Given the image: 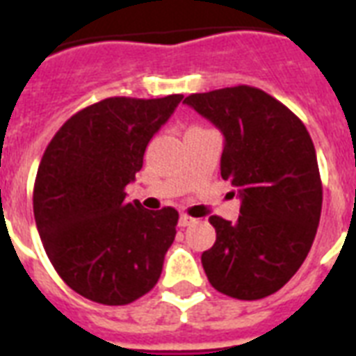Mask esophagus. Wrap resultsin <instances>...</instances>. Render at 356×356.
<instances>
[{"label":"esophagus","instance_id":"1","mask_svg":"<svg viewBox=\"0 0 356 356\" xmlns=\"http://www.w3.org/2000/svg\"><path fill=\"white\" fill-rule=\"evenodd\" d=\"M195 222H197L195 218L186 216V214H183V216L179 218V225H181V227H190V225H194Z\"/></svg>","mask_w":356,"mask_h":356}]
</instances>
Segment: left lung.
<instances>
[{
    "label": "left lung",
    "mask_w": 356,
    "mask_h": 356,
    "mask_svg": "<svg viewBox=\"0 0 356 356\" xmlns=\"http://www.w3.org/2000/svg\"><path fill=\"white\" fill-rule=\"evenodd\" d=\"M184 103L222 131V177L242 201L234 223L209 218L216 229L201 254L209 282L245 301L271 296L301 268L320 223L312 138L290 108L253 86L192 94Z\"/></svg>",
    "instance_id": "8db88e82"
}]
</instances>
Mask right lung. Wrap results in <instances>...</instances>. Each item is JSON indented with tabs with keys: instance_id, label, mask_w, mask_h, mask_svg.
Wrapping results in <instances>:
<instances>
[{
	"instance_id": "obj_1",
	"label": "right lung",
	"mask_w": 356,
	"mask_h": 356,
	"mask_svg": "<svg viewBox=\"0 0 356 356\" xmlns=\"http://www.w3.org/2000/svg\"><path fill=\"white\" fill-rule=\"evenodd\" d=\"M183 96L107 97L74 114L44 151L33 211L66 284L102 305H129L155 286L179 212L125 200L145 147Z\"/></svg>"
}]
</instances>
